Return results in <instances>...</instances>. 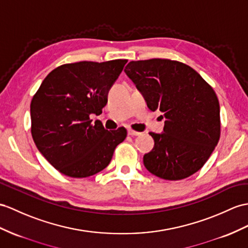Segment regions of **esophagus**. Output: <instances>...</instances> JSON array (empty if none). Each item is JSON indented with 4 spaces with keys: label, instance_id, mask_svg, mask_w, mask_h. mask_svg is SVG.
Segmentation results:
<instances>
[{
    "label": "esophagus",
    "instance_id": "obj_1",
    "mask_svg": "<svg viewBox=\"0 0 248 248\" xmlns=\"http://www.w3.org/2000/svg\"><path fill=\"white\" fill-rule=\"evenodd\" d=\"M128 135L129 136H140L141 135V132H139V131H136V130H132V129H128Z\"/></svg>",
    "mask_w": 248,
    "mask_h": 248
}]
</instances>
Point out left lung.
I'll return each mask as SVG.
<instances>
[{"label": "left lung", "instance_id": "left-lung-1", "mask_svg": "<svg viewBox=\"0 0 248 248\" xmlns=\"http://www.w3.org/2000/svg\"><path fill=\"white\" fill-rule=\"evenodd\" d=\"M124 71L149 109L160 110L166 119L163 134L149 132L155 146L143 158L146 170L170 181L200 170L221 135L220 105L213 87L190 66L168 59L131 61Z\"/></svg>", "mask_w": 248, "mask_h": 248}]
</instances>
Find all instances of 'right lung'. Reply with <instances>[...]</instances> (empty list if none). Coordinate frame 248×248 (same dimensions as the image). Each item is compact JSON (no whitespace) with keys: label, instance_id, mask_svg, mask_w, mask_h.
<instances>
[{"label":"right lung","instance_id":"obj_1","mask_svg":"<svg viewBox=\"0 0 248 248\" xmlns=\"http://www.w3.org/2000/svg\"><path fill=\"white\" fill-rule=\"evenodd\" d=\"M127 60L82 61L59 66L42 82L30 104L31 136L39 152L61 173L87 178L109 164L127 130L93 124Z\"/></svg>","mask_w":248,"mask_h":248}]
</instances>
